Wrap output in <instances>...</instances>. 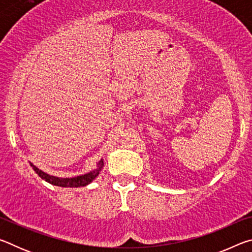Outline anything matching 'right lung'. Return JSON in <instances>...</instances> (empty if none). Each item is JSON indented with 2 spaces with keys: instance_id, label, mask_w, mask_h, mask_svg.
<instances>
[{
  "instance_id": "1",
  "label": "right lung",
  "mask_w": 252,
  "mask_h": 252,
  "mask_svg": "<svg viewBox=\"0 0 252 252\" xmlns=\"http://www.w3.org/2000/svg\"><path fill=\"white\" fill-rule=\"evenodd\" d=\"M103 164L104 162L101 159L99 164H97V168L92 170V171H90L89 173H85V174H82V176H78L73 178H59V177L50 176V174L43 172L42 170L37 169L35 165L30 162V165H31L34 171H35V173H37V176H39L41 179H43V180L51 183V185L53 186L65 187V188H79V187H84L89 185V183H91L97 176H99L100 171L102 170V168H103Z\"/></svg>"
}]
</instances>
